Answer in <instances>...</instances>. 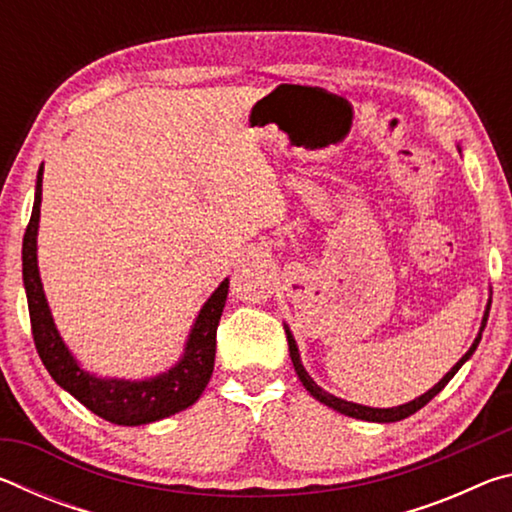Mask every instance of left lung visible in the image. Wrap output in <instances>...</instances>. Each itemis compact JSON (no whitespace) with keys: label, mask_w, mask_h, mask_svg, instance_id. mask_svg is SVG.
I'll use <instances>...</instances> for the list:
<instances>
[{"label":"left lung","mask_w":512,"mask_h":512,"mask_svg":"<svg viewBox=\"0 0 512 512\" xmlns=\"http://www.w3.org/2000/svg\"><path fill=\"white\" fill-rule=\"evenodd\" d=\"M458 151H461V149H458ZM490 302H492V300H490ZM490 302H488V307H485V314H483V320H481L479 336H476V339H474L472 348L467 350L461 359H458L456 366H454L452 370H449L447 375H445L443 379H440L436 386L429 388L427 393L420 395V397H415L413 402H406V404H400V406H393V409H372V406H363V404L345 402V400H341V397H336V395H332V393L323 391V388H320V386L316 384V381L309 377V372L305 370V366H302V361H300V352H298V345H296V339H293V334L289 332V327H284V329H287L289 354H291L293 368H296V375H298V379L302 381V386H305L307 391H309L311 395H314L320 404H325V406H329V409L339 411V413H343V415H350V418H357V420H366V422H397V420L409 418V415H413L415 411H420L424 404H429V402L433 400V397H436V395H438L440 391H443V388L449 384V379H452V377L456 375L458 368H461L463 363L472 357L474 350H476V345H479V341H481V332L485 329V323H488Z\"/></svg>","instance_id":"8db88e82"}]
</instances>
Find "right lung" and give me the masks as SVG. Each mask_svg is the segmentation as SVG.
Here are the masks:
<instances>
[{
  "instance_id": "add662e5",
  "label": "right lung",
  "mask_w": 512,
  "mask_h": 512,
  "mask_svg": "<svg viewBox=\"0 0 512 512\" xmlns=\"http://www.w3.org/2000/svg\"><path fill=\"white\" fill-rule=\"evenodd\" d=\"M42 203V167L36 180V201H33L31 221L27 225L22 241V277L27 289L29 316L33 343L42 363L49 370L60 388L74 395L92 413L112 424L137 427L169 415L185 411L205 391L207 381L214 370L216 354V327L228 298V280L219 284L203 309L198 311L192 332L185 343V352L176 366L162 372L158 377L131 381V379H103L83 370L74 354L69 352L65 341L60 339L58 329L51 318L45 291H42L38 271V223Z\"/></svg>"
}]
</instances>
